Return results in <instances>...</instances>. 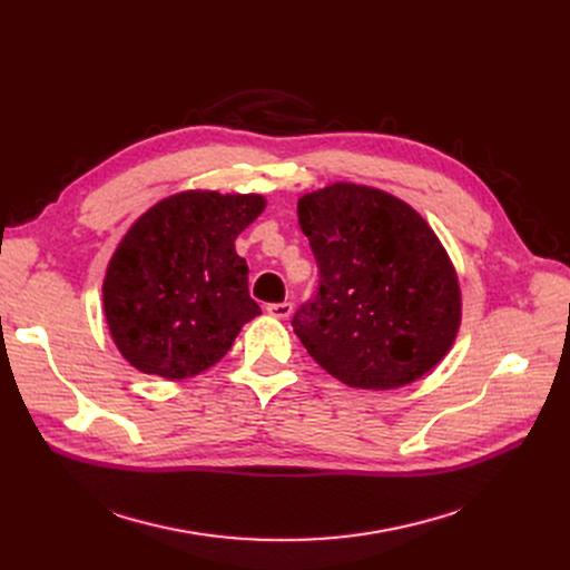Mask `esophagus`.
Listing matches in <instances>:
<instances>
[{
    "mask_svg": "<svg viewBox=\"0 0 570 570\" xmlns=\"http://www.w3.org/2000/svg\"><path fill=\"white\" fill-rule=\"evenodd\" d=\"M267 314L275 318H288L293 314V303H273L267 305Z\"/></svg>",
    "mask_w": 570,
    "mask_h": 570,
    "instance_id": "34e87169",
    "label": "esophagus"
}]
</instances>
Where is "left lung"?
Returning <instances> with one entry per match:
<instances>
[{
  "label": "left lung",
  "instance_id": "1",
  "mask_svg": "<svg viewBox=\"0 0 570 570\" xmlns=\"http://www.w3.org/2000/svg\"><path fill=\"white\" fill-rule=\"evenodd\" d=\"M318 265V291L293 331L335 379L391 391L434 370L451 351L462 295L428 222L381 189L337 183L297 200Z\"/></svg>",
  "mask_w": 570,
  "mask_h": 570
}]
</instances>
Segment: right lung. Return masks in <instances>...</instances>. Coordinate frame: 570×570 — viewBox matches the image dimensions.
I'll return each mask as SVG.
<instances>
[{
	"label": "right lung",
	"mask_w": 570,
	"mask_h": 570,
	"mask_svg": "<svg viewBox=\"0 0 570 570\" xmlns=\"http://www.w3.org/2000/svg\"><path fill=\"white\" fill-rule=\"evenodd\" d=\"M263 207L258 194L183 191L127 230L106 269L104 312L115 346L138 372L196 376L261 314L235 237Z\"/></svg>",
	"instance_id": "1"
}]
</instances>
